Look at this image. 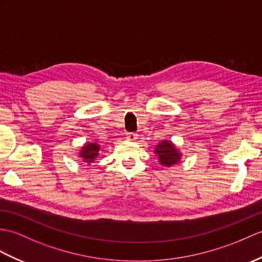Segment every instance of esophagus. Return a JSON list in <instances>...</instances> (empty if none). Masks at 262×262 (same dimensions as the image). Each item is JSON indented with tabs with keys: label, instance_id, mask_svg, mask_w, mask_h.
<instances>
[{
	"label": "esophagus",
	"instance_id": "34e87169",
	"mask_svg": "<svg viewBox=\"0 0 262 262\" xmlns=\"http://www.w3.org/2000/svg\"><path fill=\"white\" fill-rule=\"evenodd\" d=\"M126 138L128 139V141H136V139L138 138V135L137 134H135V133H128V134H126Z\"/></svg>",
	"mask_w": 262,
	"mask_h": 262
}]
</instances>
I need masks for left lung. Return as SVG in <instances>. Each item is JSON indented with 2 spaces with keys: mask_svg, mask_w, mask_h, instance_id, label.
I'll return each instance as SVG.
<instances>
[{
  "mask_svg": "<svg viewBox=\"0 0 262 262\" xmlns=\"http://www.w3.org/2000/svg\"><path fill=\"white\" fill-rule=\"evenodd\" d=\"M154 153L159 157L160 164L168 167L179 163L182 156L179 149L175 147V145L171 141H166V139H163L156 145Z\"/></svg>",
  "mask_w": 262,
  "mask_h": 262,
  "instance_id": "8db88e82",
  "label": "left lung"
}]
</instances>
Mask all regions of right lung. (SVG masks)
<instances>
[{"mask_svg": "<svg viewBox=\"0 0 262 262\" xmlns=\"http://www.w3.org/2000/svg\"><path fill=\"white\" fill-rule=\"evenodd\" d=\"M100 145L97 143H87L84 144L80 149V157L83 162L93 163L99 155Z\"/></svg>", "mask_w": 262, "mask_h": 262, "instance_id": "add662e5", "label": "right lung"}]
</instances>
